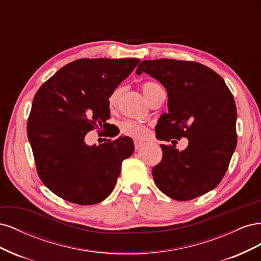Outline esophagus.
Masks as SVG:
<instances>
[{
    "label": "esophagus",
    "instance_id": "obj_1",
    "mask_svg": "<svg viewBox=\"0 0 261 261\" xmlns=\"http://www.w3.org/2000/svg\"><path fill=\"white\" fill-rule=\"evenodd\" d=\"M134 146H135L136 150H138L144 146V143H140V141H134Z\"/></svg>",
    "mask_w": 261,
    "mask_h": 261
}]
</instances>
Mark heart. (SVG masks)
I'll return each mask as SVG.
<instances>
[{
	"mask_svg": "<svg viewBox=\"0 0 261 261\" xmlns=\"http://www.w3.org/2000/svg\"><path fill=\"white\" fill-rule=\"evenodd\" d=\"M159 88L160 86L153 82H146L141 85V89H143V92L146 96V98L148 99V101L151 99L155 90ZM122 92H123V88L121 86L116 87V88H114L111 92H110L108 97V106L110 109L111 110L116 109L118 102H120ZM120 130L123 135L135 138V139H143L147 136L148 134V128L146 125L136 121H130V120L122 122L120 124Z\"/></svg>",
	"mask_w": 261,
	"mask_h": 261,
	"instance_id": "heart-1",
	"label": "heart"
}]
</instances>
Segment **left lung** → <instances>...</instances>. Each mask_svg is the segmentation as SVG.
<instances>
[{
  "mask_svg": "<svg viewBox=\"0 0 261 261\" xmlns=\"http://www.w3.org/2000/svg\"><path fill=\"white\" fill-rule=\"evenodd\" d=\"M141 73L159 81L169 96V113L161 116L156 135L188 139L183 151L161 145L162 160L152 169L158 188L179 201L210 192L225 175L238 144L232 92L222 77L197 62L147 60L137 67Z\"/></svg>",
  "mask_w": 261,
  "mask_h": 261,
  "instance_id": "left-lung-1",
  "label": "left lung"
}]
</instances>
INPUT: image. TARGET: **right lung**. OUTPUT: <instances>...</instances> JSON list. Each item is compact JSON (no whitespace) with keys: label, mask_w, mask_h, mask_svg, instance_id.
I'll use <instances>...</instances> for the list:
<instances>
[{"label":"right lung","mask_w":261,"mask_h":261,"mask_svg":"<svg viewBox=\"0 0 261 261\" xmlns=\"http://www.w3.org/2000/svg\"><path fill=\"white\" fill-rule=\"evenodd\" d=\"M138 59H81L58 70L36 92L27 122L38 175L69 202L94 204L112 193L122 162L134 152L129 137L85 143L87 133L109 125L110 92Z\"/></svg>","instance_id":"add662e5"}]
</instances>
